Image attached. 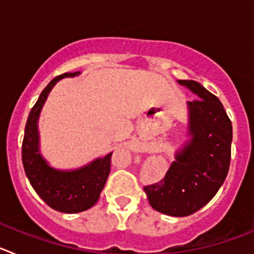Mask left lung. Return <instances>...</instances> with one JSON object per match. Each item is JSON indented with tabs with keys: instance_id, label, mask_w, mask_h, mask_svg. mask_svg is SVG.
Masks as SVG:
<instances>
[{
	"instance_id": "left-lung-1",
	"label": "left lung",
	"mask_w": 254,
	"mask_h": 254,
	"mask_svg": "<svg viewBox=\"0 0 254 254\" xmlns=\"http://www.w3.org/2000/svg\"><path fill=\"white\" fill-rule=\"evenodd\" d=\"M198 99L188 102L190 140L176 152L165 177L143 187L152 208L169 216H188L212 199L230 165L233 127L223 104L193 80H178Z\"/></svg>"
}]
</instances>
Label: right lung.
<instances>
[{
    "mask_svg": "<svg viewBox=\"0 0 254 254\" xmlns=\"http://www.w3.org/2000/svg\"><path fill=\"white\" fill-rule=\"evenodd\" d=\"M78 73L69 72L57 76L42 91L29 113L21 149L22 165L38 196L49 207L66 214H76L93 207L99 199L111 172L112 152L78 169L58 170L52 168L39 151L38 120L48 94L60 80L73 77Z\"/></svg>",
    "mask_w": 254,
    "mask_h": 254,
    "instance_id": "add662e5",
    "label": "right lung"
}]
</instances>
